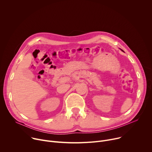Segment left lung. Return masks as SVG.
<instances>
[{"label":"left lung","instance_id":"1","mask_svg":"<svg viewBox=\"0 0 152 152\" xmlns=\"http://www.w3.org/2000/svg\"><path fill=\"white\" fill-rule=\"evenodd\" d=\"M122 51H123V50H122ZM123 52H124V51H123Z\"/></svg>","mask_w":152,"mask_h":152}]
</instances>
